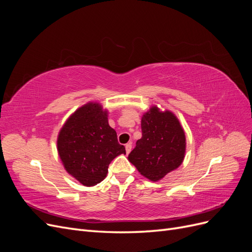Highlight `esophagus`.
Segmentation results:
<instances>
[{
	"label": "esophagus",
	"mask_w": 252,
	"mask_h": 252,
	"mask_svg": "<svg viewBox=\"0 0 252 252\" xmlns=\"http://www.w3.org/2000/svg\"><path fill=\"white\" fill-rule=\"evenodd\" d=\"M131 148H132V145H131V143H127V144L125 145V149H126V152H127V154H129V152L131 151Z\"/></svg>",
	"instance_id": "34e87169"
}]
</instances>
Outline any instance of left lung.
<instances>
[{
  "instance_id": "8db88e82",
  "label": "left lung",
  "mask_w": 252,
  "mask_h": 252,
  "mask_svg": "<svg viewBox=\"0 0 252 252\" xmlns=\"http://www.w3.org/2000/svg\"><path fill=\"white\" fill-rule=\"evenodd\" d=\"M142 138L128 161L146 179L158 182L181 166L186 152V136L179 119L169 110L151 106L141 121Z\"/></svg>"
}]
</instances>
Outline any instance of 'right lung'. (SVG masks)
<instances>
[{"instance_id":"right-lung-1","label":"right lung","mask_w":252,"mask_h":252,"mask_svg":"<svg viewBox=\"0 0 252 252\" xmlns=\"http://www.w3.org/2000/svg\"><path fill=\"white\" fill-rule=\"evenodd\" d=\"M58 154L65 170L84 186H94L107 175L114 158L126 155L108 124V111L97 102L75 110L61 128Z\"/></svg>"}]
</instances>
